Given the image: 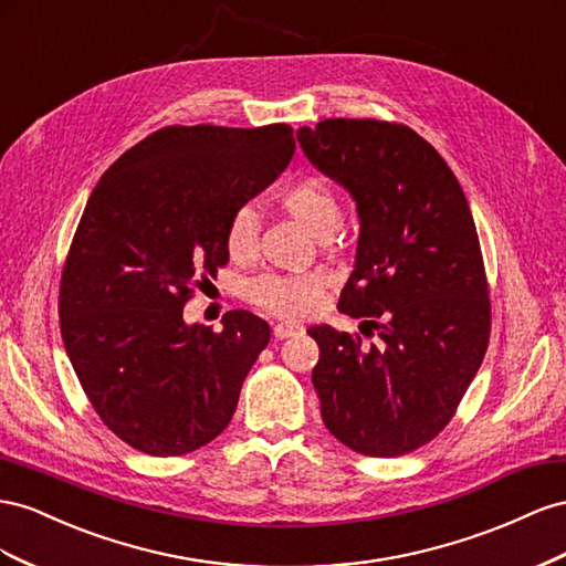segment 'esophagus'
<instances>
[{
  "label": "esophagus",
  "instance_id": "esophagus-1",
  "mask_svg": "<svg viewBox=\"0 0 566 566\" xmlns=\"http://www.w3.org/2000/svg\"><path fill=\"white\" fill-rule=\"evenodd\" d=\"M272 332H274V336H277V338H289V336L301 334L303 327L296 325V322H277V325L272 327Z\"/></svg>",
  "mask_w": 566,
  "mask_h": 566
}]
</instances>
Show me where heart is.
Wrapping results in <instances>:
<instances>
[{
    "label": "heart",
    "mask_w": 566,
    "mask_h": 566,
    "mask_svg": "<svg viewBox=\"0 0 566 566\" xmlns=\"http://www.w3.org/2000/svg\"><path fill=\"white\" fill-rule=\"evenodd\" d=\"M280 203L301 228L329 239L342 222V201L329 180L319 175H303L280 191ZM224 247L234 261H251L258 249V218L251 208H239L232 216ZM327 280L319 272L263 274L249 284V298L258 308L284 319H301L317 311Z\"/></svg>",
    "instance_id": "b5f03b06"
}]
</instances>
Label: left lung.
Returning a JSON list of instances; mask_svg holds the SVG:
<instances>
[{
    "label": "left lung",
    "instance_id": "1",
    "mask_svg": "<svg viewBox=\"0 0 566 566\" xmlns=\"http://www.w3.org/2000/svg\"><path fill=\"white\" fill-rule=\"evenodd\" d=\"M311 164L358 206L355 270L338 311L360 332L311 327L322 422L367 458L422 448L453 419L483 363L491 298L476 224L453 170L408 125L327 118L301 127Z\"/></svg>",
    "mask_w": 566,
    "mask_h": 566
}]
</instances>
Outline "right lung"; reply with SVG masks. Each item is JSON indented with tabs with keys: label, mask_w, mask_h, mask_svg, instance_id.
Here are the masks:
<instances>
[{
	"label": "right lung",
	"mask_w": 566,
	"mask_h": 566,
	"mask_svg": "<svg viewBox=\"0 0 566 566\" xmlns=\"http://www.w3.org/2000/svg\"><path fill=\"white\" fill-rule=\"evenodd\" d=\"M294 149L284 123L168 125L94 187L61 272V338L96 415L142 453L187 455L230 424L270 325L230 311L213 332L182 311L228 265L232 216Z\"/></svg>",
	"instance_id": "1"
}]
</instances>
